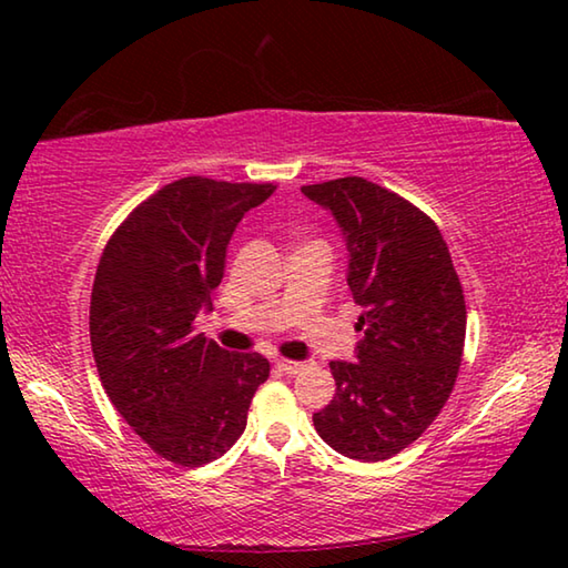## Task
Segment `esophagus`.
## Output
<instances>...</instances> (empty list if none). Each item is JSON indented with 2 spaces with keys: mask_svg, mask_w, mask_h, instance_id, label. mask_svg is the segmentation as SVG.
<instances>
[{
  "mask_svg": "<svg viewBox=\"0 0 568 568\" xmlns=\"http://www.w3.org/2000/svg\"><path fill=\"white\" fill-rule=\"evenodd\" d=\"M305 368L303 363H297V361H277V371H283V373H301Z\"/></svg>",
  "mask_w": 568,
  "mask_h": 568,
  "instance_id": "34e87169",
  "label": "esophagus"
}]
</instances>
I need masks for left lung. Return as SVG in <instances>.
Masks as SVG:
<instances>
[{
    "mask_svg": "<svg viewBox=\"0 0 568 568\" xmlns=\"http://www.w3.org/2000/svg\"><path fill=\"white\" fill-rule=\"evenodd\" d=\"M348 243V287L363 307L358 361H331L335 396L318 436L355 460H386L420 438L454 390L466 341L464 287L438 225L363 178L301 187Z\"/></svg>",
    "mask_w": 568,
    "mask_h": 568,
    "instance_id": "obj_1",
    "label": "left lung"
}]
</instances>
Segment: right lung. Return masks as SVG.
<instances>
[{"mask_svg": "<svg viewBox=\"0 0 568 568\" xmlns=\"http://www.w3.org/2000/svg\"><path fill=\"white\" fill-rule=\"evenodd\" d=\"M273 192V182L175 180L132 210L100 257L90 341L102 388L134 434L178 466L223 456L271 376L261 353H230L192 323L213 307L237 223Z\"/></svg>", "mask_w": 568, "mask_h": 568, "instance_id": "obj_1", "label": "right lung"}]
</instances>
